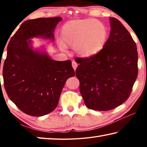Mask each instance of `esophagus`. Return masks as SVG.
<instances>
[{"mask_svg": "<svg viewBox=\"0 0 147 147\" xmlns=\"http://www.w3.org/2000/svg\"><path fill=\"white\" fill-rule=\"evenodd\" d=\"M72 66H73V69H74V70L75 71V70H76V67H77V66H78V63H77L76 61H73V62H72Z\"/></svg>", "mask_w": 147, "mask_h": 147, "instance_id": "1", "label": "esophagus"}]
</instances>
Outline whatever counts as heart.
<instances>
[{
  "label": "heart",
  "mask_w": 147,
  "mask_h": 147,
  "mask_svg": "<svg viewBox=\"0 0 147 147\" xmlns=\"http://www.w3.org/2000/svg\"><path fill=\"white\" fill-rule=\"evenodd\" d=\"M61 36L64 43L73 47L78 56L89 58L95 56L104 48L108 38V29L96 19L73 20L63 26ZM59 44L61 49H65L62 41Z\"/></svg>",
  "instance_id": "obj_1"
}]
</instances>
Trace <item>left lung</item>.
<instances>
[{"label":"left lung","mask_w":147,"mask_h":147,"mask_svg":"<svg viewBox=\"0 0 147 147\" xmlns=\"http://www.w3.org/2000/svg\"><path fill=\"white\" fill-rule=\"evenodd\" d=\"M109 21L110 34L102 50L95 56L75 59L84 103L96 111L110 110L127 100L138 73L135 41L118 19Z\"/></svg>","instance_id":"obj_1"}]
</instances>
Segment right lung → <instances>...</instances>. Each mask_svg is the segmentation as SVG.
I'll return each instance as SVG.
<instances>
[{"mask_svg": "<svg viewBox=\"0 0 147 147\" xmlns=\"http://www.w3.org/2000/svg\"><path fill=\"white\" fill-rule=\"evenodd\" d=\"M61 20H28L9 41L2 72L4 88L9 99L27 115L39 117L54 111L66 80L75 75L71 60H54L32 45L34 38L54 40V29Z\"/></svg>", "mask_w": 147, "mask_h": 147, "instance_id": "right-lung-1", "label": "right lung"}]
</instances>
